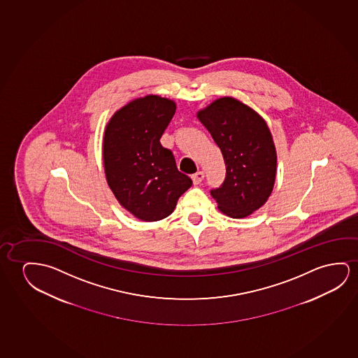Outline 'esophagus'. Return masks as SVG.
<instances>
[{
	"label": "esophagus",
	"instance_id": "1",
	"mask_svg": "<svg viewBox=\"0 0 358 358\" xmlns=\"http://www.w3.org/2000/svg\"><path fill=\"white\" fill-rule=\"evenodd\" d=\"M203 178H204V172L203 171H198L192 175V181L194 185H199L203 181Z\"/></svg>",
	"mask_w": 358,
	"mask_h": 358
}]
</instances>
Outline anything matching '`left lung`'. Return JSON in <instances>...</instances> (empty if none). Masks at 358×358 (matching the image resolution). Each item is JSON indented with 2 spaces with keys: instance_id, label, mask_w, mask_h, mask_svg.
<instances>
[{
  "instance_id": "1",
  "label": "left lung",
  "mask_w": 358,
  "mask_h": 358,
  "mask_svg": "<svg viewBox=\"0 0 358 358\" xmlns=\"http://www.w3.org/2000/svg\"><path fill=\"white\" fill-rule=\"evenodd\" d=\"M223 154L224 182L210 194L224 214L245 218L262 207L273 189L277 155L270 129L238 99L224 97L198 113Z\"/></svg>"
}]
</instances>
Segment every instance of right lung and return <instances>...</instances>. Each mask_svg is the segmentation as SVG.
<instances>
[{
  "label": "right lung",
  "mask_w": 358,
  "mask_h": 358,
  "mask_svg": "<svg viewBox=\"0 0 358 358\" xmlns=\"http://www.w3.org/2000/svg\"><path fill=\"white\" fill-rule=\"evenodd\" d=\"M175 112L171 99L146 96L114 114L104 133L109 188L127 210L145 222L169 217L192 186V180L178 171L172 151L160 143Z\"/></svg>",
  "instance_id": "add662e5"
}]
</instances>
